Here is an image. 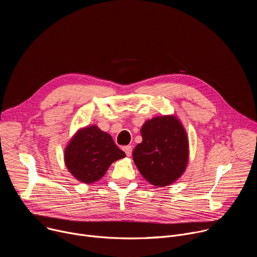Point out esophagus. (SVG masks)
Here are the masks:
<instances>
[{
	"label": "esophagus",
	"instance_id": "34e87169",
	"mask_svg": "<svg viewBox=\"0 0 257 257\" xmlns=\"http://www.w3.org/2000/svg\"><path fill=\"white\" fill-rule=\"evenodd\" d=\"M123 151L125 152L126 156L127 157H130L131 154H132V146L131 145H127V146H124L123 148Z\"/></svg>",
	"mask_w": 257,
	"mask_h": 257
}]
</instances>
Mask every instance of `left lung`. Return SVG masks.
<instances>
[{
  "label": "left lung",
  "instance_id": "1",
  "mask_svg": "<svg viewBox=\"0 0 257 257\" xmlns=\"http://www.w3.org/2000/svg\"><path fill=\"white\" fill-rule=\"evenodd\" d=\"M142 142L133 151L140 174L151 184H172L185 171L188 162V140L181 123L172 116L157 117L141 128Z\"/></svg>",
  "mask_w": 257,
  "mask_h": 257
}]
</instances>
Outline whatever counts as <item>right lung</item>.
<instances>
[{
    "label": "right lung",
    "mask_w": 257,
    "mask_h": 257,
    "mask_svg": "<svg viewBox=\"0 0 257 257\" xmlns=\"http://www.w3.org/2000/svg\"><path fill=\"white\" fill-rule=\"evenodd\" d=\"M126 155L115 144L112 136L96 126L79 130L65 151L68 170L83 183L99 180L113 162Z\"/></svg>",
    "instance_id": "1"
}]
</instances>
